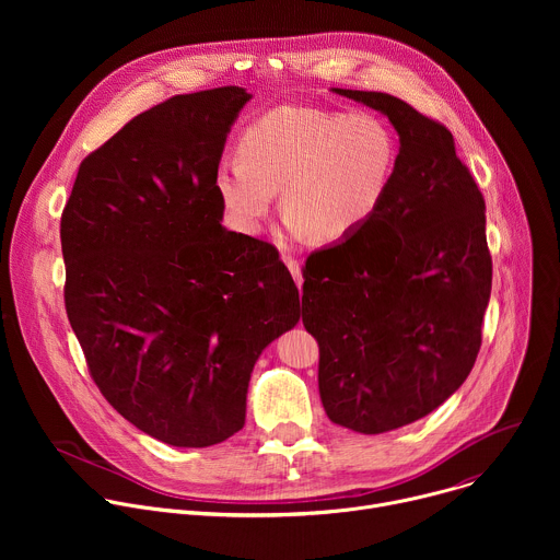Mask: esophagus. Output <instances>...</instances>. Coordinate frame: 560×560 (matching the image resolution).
<instances>
[{"label": "esophagus", "mask_w": 560, "mask_h": 560, "mask_svg": "<svg viewBox=\"0 0 560 560\" xmlns=\"http://www.w3.org/2000/svg\"><path fill=\"white\" fill-rule=\"evenodd\" d=\"M285 266H288V270L292 272V277H294L296 285L301 288V283H303V275H301V266H299V261H296V259H290V257H285Z\"/></svg>", "instance_id": "1"}]
</instances>
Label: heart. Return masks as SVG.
I'll use <instances>...</instances> for the list:
<instances>
[{
  "label": "heart",
  "mask_w": 560,
  "mask_h": 560,
  "mask_svg": "<svg viewBox=\"0 0 560 560\" xmlns=\"http://www.w3.org/2000/svg\"><path fill=\"white\" fill-rule=\"evenodd\" d=\"M394 168L396 139L376 115L281 106L244 130L214 188L242 232L261 230L281 190L292 236L337 244L376 214Z\"/></svg>",
  "instance_id": "obj_1"
}]
</instances>
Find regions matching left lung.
I'll return each instance as SVG.
<instances>
[{
	"instance_id": "obj_1",
	"label": "left lung",
	"mask_w": 560,
	"mask_h": 560,
	"mask_svg": "<svg viewBox=\"0 0 560 560\" xmlns=\"http://www.w3.org/2000/svg\"><path fill=\"white\" fill-rule=\"evenodd\" d=\"M332 93L385 115L401 145L376 214L307 257L301 316L330 421L383 434L428 417L474 368L492 292L486 201L443 124L387 93Z\"/></svg>"
}]
</instances>
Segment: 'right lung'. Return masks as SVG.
<instances>
[{"instance_id":"right-lung-1","label":"right lung","mask_w":560,"mask_h":560,"mask_svg":"<svg viewBox=\"0 0 560 560\" xmlns=\"http://www.w3.org/2000/svg\"><path fill=\"white\" fill-rule=\"evenodd\" d=\"M250 100L223 86L137 115L84 159L61 214L66 314L91 376L175 447L244 428L257 359L299 322L277 248L221 225L214 175Z\"/></svg>"}]
</instances>
